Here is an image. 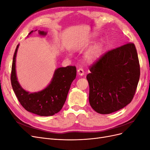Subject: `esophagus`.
Wrapping results in <instances>:
<instances>
[{"label": "esophagus", "instance_id": "1", "mask_svg": "<svg viewBox=\"0 0 150 150\" xmlns=\"http://www.w3.org/2000/svg\"><path fill=\"white\" fill-rule=\"evenodd\" d=\"M78 74L80 76H83L84 74V71L83 69H82V68H79V69H78Z\"/></svg>", "mask_w": 150, "mask_h": 150}]
</instances>
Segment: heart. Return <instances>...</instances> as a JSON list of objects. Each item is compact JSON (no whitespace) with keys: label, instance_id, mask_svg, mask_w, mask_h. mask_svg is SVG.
Wrapping results in <instances>:
<instances>
[{"label":"heart","instance_id":"obj_1","mask_svg":"<svg viewBox=\"0 0 150 150\" xmlns=\"http://www.w3.org/2000/svg\"><path fill=\"white\" fill-rule=\"evenodd\" d=\"M103 44L99 43L86 52L85 55L86 60L88 62L94 61L100 57L102 51Z\"/></svg>","mask_w":150,"mask_h":150}]
</instances>
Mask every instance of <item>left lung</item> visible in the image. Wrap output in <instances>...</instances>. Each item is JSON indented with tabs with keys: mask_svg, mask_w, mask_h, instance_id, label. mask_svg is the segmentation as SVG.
Returning <instances> with one entry per match:
<instances>
[{
	"mask_svg": "<svg viewBox=\"0 0 150 150\" xmlns=\"http://www.w3.org/2000/svg\"><path fill=\"white\" fill-rule=\"evenodd\" d=\"M86 78L89 85V101L100 114H110L132 101L139 82L140 67L133 42L104 52L89 66Z\"/></svg>",
	"mask_w": 150,
	"mask_h": 150,
	"instance_id": "obj_1",
	"label": "left lung"
}]
</instances>
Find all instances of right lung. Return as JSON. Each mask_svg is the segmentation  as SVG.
I'll return each instance as SVG.
<instances>
[{
    "label": "right lung",
    "mask_w": 150,
    "mask_h": 150,
    "mask_svg": "<svg viewBox=\"0 0 150 150\" xmlns=\"http://www.w3.org/2000/svg\"><path fill=\"white\" fill-rule=\"evenodd\" d=\"M32 30L29 34H31ZM39 34L46 33L39 31ZM19 45H17L13 57L11 81L12 89L19 103L25 110L41 116H52L59 111L66 100L72 81L76 76L75 66L59 67L54 72L51 83L41 91L30 93L25 91L17 80L16 73V57Z\"/></svg>",
    "instance_id": "1"
}]
</instances>
